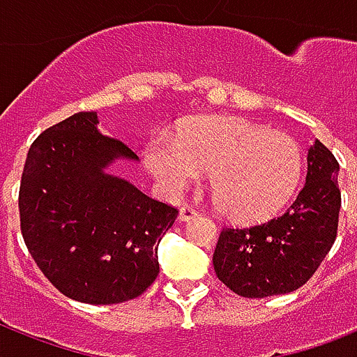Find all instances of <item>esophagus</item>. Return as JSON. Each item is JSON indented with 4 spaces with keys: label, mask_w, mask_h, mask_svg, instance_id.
I'll return each mask as SVG.
<instances>
[{
    "label": "esophagus",
    "mask_w": 357,
    "mask_h": 357,
    "mask_svg": "<svg viewBox=\"0 0 357 357\" xmlns=\"http://www.w3.org/2000/svg\"><path fill=\"white\" fill-rule=\"evenodd\" d=\"M196 217H198V213H196L192 207L183 206L181 209H179V220H181V222H190V220Z\"/></svg>",
    "instance_id": "obj_1"
}]
</instances>
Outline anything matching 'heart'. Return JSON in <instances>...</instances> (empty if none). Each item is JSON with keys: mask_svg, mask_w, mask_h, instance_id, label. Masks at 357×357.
I'll return each mask as SVG.
<instances>
[{"mask_svg": "<svg viewBox=\"0 0 357 357\" xmlns=\"http://www.w3.org/2000/svg\"><path fill=\"white\" fill-rule=\"evenodd\" d=\"M142 161L172 196L211 172L209 185L220 211L244 224L282 211L304 172L302 148L293 137L237 116L187 120L176 139L153 135L142 148Z\"/></svg>", "mask_w": 357, "mask_h": 357, "instance_id": "b5f03b06", "label": "heart"}]
</instances>
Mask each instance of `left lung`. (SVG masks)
<instances>
[{"instance_id": "left-lung-1", "label": "left lung", "mask_w": 357, "mask_h": 357, "mask_svg": "<svg viewBox=\"0 0 357 357\" xmlns=\"http://www.w3.org/2000/svg\"><path fill=\"white\" fill-rule=\"evenodd\" d=\"M339 162L321 140L307 150L304 189L287 213L252 228L222 229L213 254L218 280L246 298L302 287L337 237Z\"/></svg>"}]
</instances>
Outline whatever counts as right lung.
<instances>
[{
	"instance_id": "right-lung-1",
	"label": "right lung",
	"mask_w": 357,
	"mask_h": 357,
	"mask_svg": "<svg viewBox=\"0 0 357 357\" xmlns=\"http://www.w3.org/2000/svg\"><path fill=\"white\" fill-rule=\"evenodd\" d=\"M96 111L38 135L20 185V224L33 259L68 298L107 305L137 298L159 274L157 246L178 209L114 176L139 161L100 131Z\"/></svg>"
}]
</instances>
